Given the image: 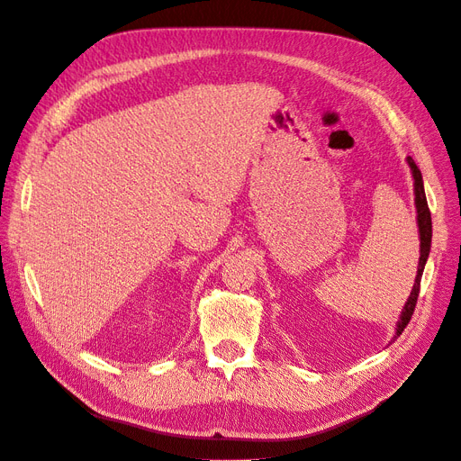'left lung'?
I'll list each match as a JSON object with an SVG mask.
<instances>
[{"label": "left lung", "instance_id": "left-lung-1", "mask_svg": "<svg viewBox=\"0 0 461 461\" xmlns=\"http://www.w3.org/2000/svg\"><path fill=\"white\" fill-rule=\"evenodd\" d=\"M408 165L411 168V176H413V191H415V209H418V226H420V266H418V276H415V284L413 289L410 293V299L402 310V314H400L398 325H396V337L402 335L404 328L410 323L411 316H413V310L415 304H418V296H420V287H421V276H423V268H425V262L429 257V250H430V237H433V224H430V212H429V206H427V197H425V189H423V177L421 172L415 165L413 158L408 157Z\"/></svg>", "mask_w": 461, "mask_h": 461}]
</instances>
